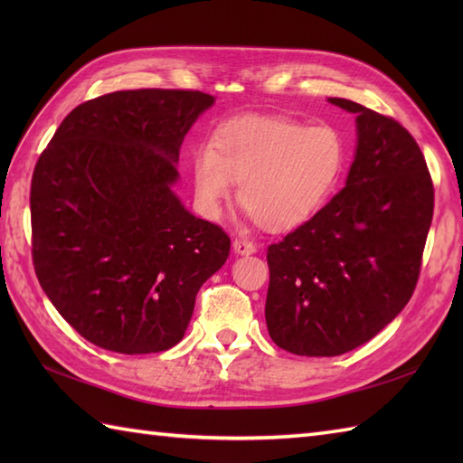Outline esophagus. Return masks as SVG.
I'll list each match as a JSON object with an SVG mask.
<instances>
[{"label":"esophagus","mask_w":463,"mask_h":463,"mask_svg":"<svg viewBox=\"0 0 463 463\" xmlns=\"http://www.w3.org/2000/svg\"><path fill=\"white\" fill-rule=\"evenodd\" d=\"M232 249H234V252H237V254H252V252H257V247H254V244L250 241H247V239H234Z\"/></svg>","instance_id":"34e87169"}]
</instances>
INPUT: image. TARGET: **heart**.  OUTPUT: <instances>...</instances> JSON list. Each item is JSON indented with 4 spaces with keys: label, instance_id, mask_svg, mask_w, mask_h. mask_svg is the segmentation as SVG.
<instances>
[{
    "label": "heart",
    "instance_id": "b5f03b06",
    "mask_svg": "<svg viewBox=\"0 0 463 463\" xmlns=\"http://www.w3.org/2000/svg\"><path fill=\"white\" fill-rule=\"evenodd\" d=\"M348 145L328 123L247 115L222 123L211 146L193 156L199 209L219 216L241 184L239 201L250 219L272 232L292 231L317 214L342 179Z\"/></svg>",
    "mask_w": 463,
    "mask_h": 463
}]
</instances>
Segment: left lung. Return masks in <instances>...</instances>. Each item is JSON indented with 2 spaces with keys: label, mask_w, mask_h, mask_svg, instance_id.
I'll return each mask as SVG.
<instances>
[{
  "label": "left lung",
  "mask_w": 463,
  "mask_h": 463,
  "mask_svg": "<svg viewBox=\"0 0 463 463\" xmlns=\"http://www.w3.org/2000/svg\"><path fill=\"white\" fill-rule=\"evenodd\" d=\"M358 146L346 186L267 250V326L298 356H340L394 320L414 294L434 216V183L414 137L348 99Z\"/></svg>",
  "instance_id": "obj_1"
}]
</instances>
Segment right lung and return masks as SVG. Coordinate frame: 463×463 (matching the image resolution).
<instances>
[{
  "label": "right lung",
  "mask_w": 463,
  "mask_h": 463,
  "mask_svg": "<svg viewBox=\"0 0 463 463\" xmlns=\"http://www.w3.org/2000/svg\"><path fill=\"white\" fill-rule=\"evenodd\" d=\"M213 103L191 90L107 93L77 105L39 155L33 269L57 312L95 346L173 348L196 292L229 259V234L171 191L184 135Z\"/></svg>",
  "instance_id": "right-lung-1"
}]
</instances>
